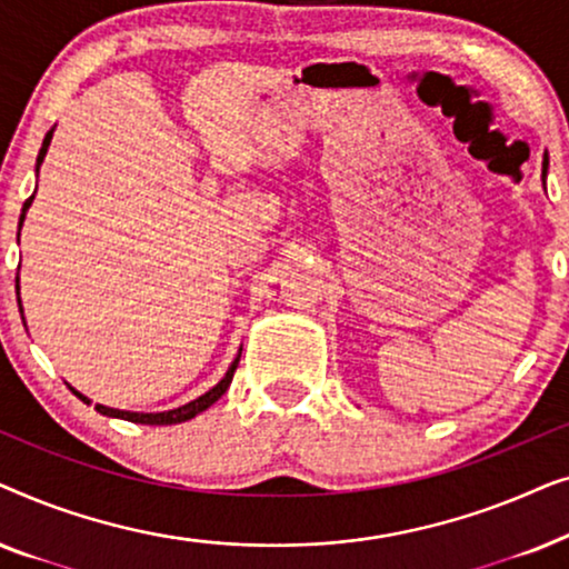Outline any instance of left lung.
I'll return each mask as SVG.
<instances>
[{
    "label": "left lung",
    "mask_w": 569,
    "mask_h": 569,
    "mask_svg": "<svg viewBox=\"0 0 569 569\" xmlns=\"http://www.w3.org/2000/svg\"><path fill=\"white\" fill-rule=\"evenodd\" d=\"M547 168H549V160L543 158V176H547Z\"/></svg>",
    "instance_id": "8db88e82"
}]
</instances>
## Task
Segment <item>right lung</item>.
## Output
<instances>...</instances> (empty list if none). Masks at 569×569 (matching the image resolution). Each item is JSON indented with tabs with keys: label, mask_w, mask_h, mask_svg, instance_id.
Returning <instances> with one entry per match:
<instances>
[{
	"label": "right lung",
	"mask_w": 569,
	"mask_h": 569,
	"mask_svg": "<svg viewBox=\"0 0 569 569\" xmlns=\"http://www.w3.org/2000/svg\"><path fill=\"white\" fill-rule=\"evenodd\" d=\"M51 137H53V129L49 131V134H46V139H43V147H41V152H38V166H36V170L41 168V162H43V158H46V152H49V144H51ZM36 197V193H33ZM33 197H30L26 204H22V214H20V228H22V220H26V212H28V207L33 204ZM20 290V287H18ZM238 360H240V352H238V357L236 360H232V365L228 368V372H224V378L220 380V383H217L214 388H209V391L204 393V396H199V399H193V401H189V403H183V407H178V409H170V411H158V415H142V411H121V409H111V407H103V403H96V409L100 411V415H106V417H116V419H127V422H137V425H178V422H186V419H193L197 415H201V411L204 409H209L212 407V403L220 399V396L228 391V386L232 383V376H236V368H238ZM74 391V388H72ZM74 396H80V399L84 401V403H90V399L88 396H82L80 391H74Z\"/></svg>",
	"instance_id": "add662e5"
}]
</instances>
